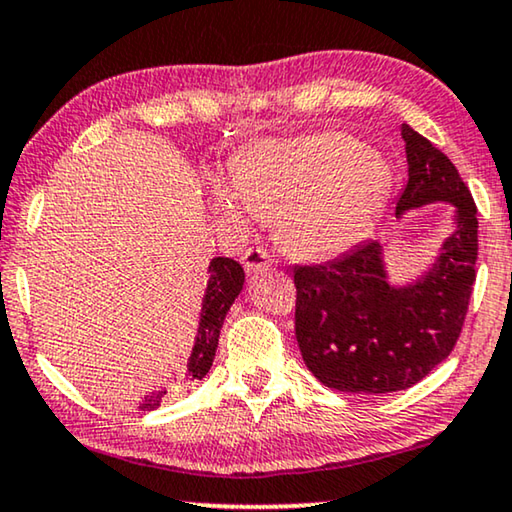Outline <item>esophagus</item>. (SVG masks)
I'll use <instances>...</instances> for the list:
<instances>
[{
  "instance_id": "1",
  "label": "esophagus",
  "mask_w": 512,
  "mask_h": 512,
  "mask_svg": "<svg viewBox=\"0 0 512 512\" xmlns=\"http://www.w3.org/2000/svg\"><path fill=\"white\" fill-rule=\"evenodd\" d=\"M243 266H246V273L248 276H255V273H262L271 266V259H269V253L262 248H250L243 253L241 257Z\"/></svg>"
}]
</instances>
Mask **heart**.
<instances>
[{
    "label": "heart",
    "mask_w": 512,
    "mask_h": 512,
    "mask_svg": "<svg viewBox=\"0 0 512 512\" xmlns=\"http://www.w3.org/2000/svg\"><path fill=\"white\" fill-rule=\"evenodd\" d=\"M232 185L213 183L227 222L273 218L280 248L294 257L343 253L369 232L392 187L387 162L352 136L322 132L264 143L236 162Z\"/></svg>",
    "instance_id": "b5f03b06"
}]
</instances>
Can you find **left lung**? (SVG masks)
Segmentation results:
<instances>
[{
  "label": "left lung",
  "mask_w": 512,
  "mask_h": 512,
  "mask_svg": "<svg viewBox=\"0 0 512 512\" xmlns=\"http://www.w3.org/2000/svg\"><path fill=\"white\" fill-rule=\"evenodd\" d=\"M408 183L397 218L452 206V232L427 271L392 283L380 241L359 243L334 262L294 266L297 341L308 371L341 392L408 390L455 348L475 283L478 208L455 164L403 122Z\"/></svg>",
  "instance_id": "obj_1"
}]
</instances>
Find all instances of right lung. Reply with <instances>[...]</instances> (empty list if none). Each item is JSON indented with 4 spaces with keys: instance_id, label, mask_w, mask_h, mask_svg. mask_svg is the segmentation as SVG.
Wrapping results in <instances>:
<instances>
[{
    "instance_id": "1",
    "label": "right lung",
    "mask_w": 512,
    "mask_h": 512,
    "mask_svg": "<svg viewBox=\"0 0 512 512\" xmlns=\"http://www.w3.org/2000/svg\"><path fill=\"white\" fill-rule=\"evenodd\" d=\"M208 273H211V276H208L204 299H201L199 327L197 336H194L190 357H187L183 371L171 378V383L167 387L150 392L139 401L141 410H155L167 394L187 390V387H192L197 380H201L208 371H211L215 350H218L222 322H225L227 311L232 308L234 299L239 297L243 290L246 273H243V266L239 262H234V259L229 257H213L211 264H208Z\"/></svg>"
}]
</instances>
